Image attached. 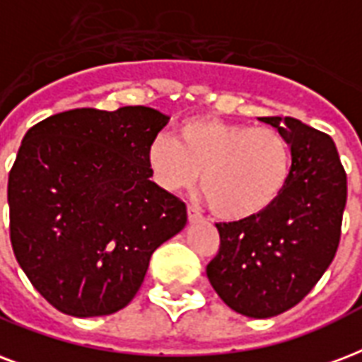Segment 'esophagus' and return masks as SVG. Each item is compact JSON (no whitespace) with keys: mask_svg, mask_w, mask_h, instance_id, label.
<instances>
[{"mask_svg":"<svg viewBox=\"0 0 362 362\" xmlns=\"http://www.w3.org/2000/svg\"><path fill=\"white\" fill-rule=\"evenodd\" d=\"M187 218H189V222H199V220H203L199 209L193 205H187Z\"/></svg>","mask_w":362,"mask_h":362,"instance_id":"1","label":"esophagus"}]
</instances>
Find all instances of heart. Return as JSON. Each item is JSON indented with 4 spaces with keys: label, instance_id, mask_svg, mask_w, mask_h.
<instances>
[{
    "label": "heart",
    "instance_id": "obj_1",
    "mask_svg": "<svg viewBox=\"0 0 362 362\" xmlns=\"http://www.w3.org/2000/svg\"><path fill=\"white\" fill-rule=\"evenodd\" d=\"M151 178L169 192L197 180L211 211L228 222H245L272 209L291 180L292 150L272 127L192 117L176 138H153L148 148Z\"/></svg>",
    "mask_w": 362,
    "mask_h": 362
}]
</instances>
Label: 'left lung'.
Listing matches in <instances>:
<instances>
[{
	"label": "left lung",
	"mask_w": 362,
	"mask_h": 362,
	"mask_svg": "<svg viewBox=\"0 0 362 362\" xmlns=\"http://www.w3.org/2000/svg\"><path fill=\"white\" fill-rule=\"evenodd\" d=\"M292 150L285 192L264 214L220 222V248L206 277L226 305L266 319L294 308L334 260L340 245L347 176L332 138L294 117H260Z\"/></svg>",
	"instance_id": "1"
}]
</instances>
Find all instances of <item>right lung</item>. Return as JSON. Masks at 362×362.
I'll use <instances>...</instances> for the list:
<instances>
[{
	"instance_id": "obj_1",
	"label": "right lung",
	"mask_w": 362,
	"mask_h": 362,
	"mask_svg": "<svg viewBox=\"0 0 362 362\" xmlns=\"http://www.w3.org/2000/svg\"><path fill=\"white\" fill-rule=\"evenodd\" d=\"M169 117L146 106L77 107L26 132L9 173L13 252L34 288L74 317L125 308L186 203L150 180L148 148Z\"/></svg>"
}]
</instances>
